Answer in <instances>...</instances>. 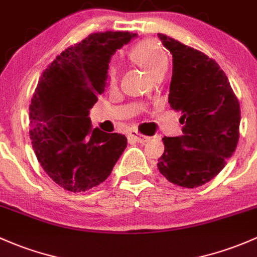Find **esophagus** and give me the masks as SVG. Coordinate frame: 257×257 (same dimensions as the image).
Returning a JSON list of instances; mask_svg holds the SVG:
<instances>
[{
    "mask_svg": "<svg viewBox=\"0 0 257 257\" xmlns=\"http://www.w3.org/2000/svg\"><path fill=\"white\" fill-rule=\"evenodd\" d=\"M129 138H131V139H133V140H136V142H138V143H147L148 140L150 139L149 137L143 136V134L138 133V132H136V131H133V132H131V133H129Z\"/></svg>",
    "mask_w": 257,
    "mask_h": 257,
    "instance_id": "1",
    "label": "esophagus"
}]
</instances>
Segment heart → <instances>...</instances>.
Returning <instances> with one entry per match:
<instances>
[{"label":"heart","instance_id":"b5f03b06","mask_svg":"<svg viewBox=\"0 0 257 257\" xmlns=\"http://www.w3.org/2000/svg\"><path fill=\"white\" fill-rule=\"evenodd\" d=\"M129 56L138 65L144 67L150 75L155 76L159 72H163L169 65V55L160 43L156 40L148 39L138 43L131 49ZM108 81L110 85H114L118 81V69L114 65H110L108 69Z\"/></svg>","mask_w":257,"mask_h":257}]
</instances>
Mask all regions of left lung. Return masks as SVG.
Wrapping results in <instances>:
<instances>
[{
  "mask_svg": "<svg viewBox=\"0 0 257 257\" xmlns=\"http://www.w3.org/2000/svg\"><path fill=\"white\" fill-rule=\"evenodd\" d=\"M172 54L169 103L182 113V136L164 137L158 169L174 185L194 188L225 166L239 140L240 104L213 59L174 38L158 34Z\"/></svg>",
  "mask_w": 257,
  "mask_h": 257,
  "instance_id": "1",
  "label": "left lung"
}]
</instances>
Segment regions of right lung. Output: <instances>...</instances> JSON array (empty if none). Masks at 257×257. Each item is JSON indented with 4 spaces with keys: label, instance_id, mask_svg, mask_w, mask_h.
Returning a JSON list of instances; mask_svg holds the SVG:
<instances>
[{
    "label": "right lung",
    "instance_id": "obj_1",
    "mask_svg": "<svg viewBox=\"0 0 257 257\" xmlns=\"http://www.w3.org/2000/svg\"><path fill=\"white\" fill-rule=\"evenodd\" d=\"M136 37L90 34L56 56L39 79L29 106V137L44 171L64 190L98 186L126 148L125 136L92 129L88 113L104 92L110 56Z\"/></svg>",
    "mask_w": 257,
    "mask_h": 257
}]
</instances>
